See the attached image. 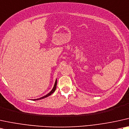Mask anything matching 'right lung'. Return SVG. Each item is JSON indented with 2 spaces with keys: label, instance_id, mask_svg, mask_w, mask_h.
<instances>
[{
  "label": "right lung",
  "instance_id": "1",
  "mask_svg": "<svg viewBox=\"0 0 129 129\" xmlns=\"http://www.w3.org/2000/svg\"><path fill=\"white\" fill-rule=\"evenodd\" d=\"M56 84H57V80H56V81H55V85H54V86H53V88L52 89V90L51 91H50V92L48 94H47L46 95H45V96H43V97H42V98H38V99H33V101H36V100H39V99H43V98H46V97H48V96H50V95H51L53 93V92H55V90H56Z\"/></svg>",
  "mask_w": 129,
  "mask_h": 129
}]
</instances>
